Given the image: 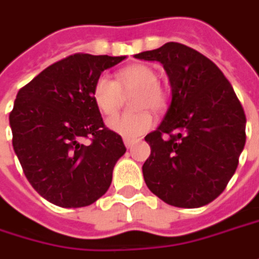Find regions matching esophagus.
Wrapping results in <instances>:
<instances>
[{
  "label": "esophagus",
  "mask_w": 259,
  "mask_h": 259,
  "mask_svg": "<svg viewBox=\"0 0 259 259\" xmlns=\"http://www.w3.org/2000/svg\"><path fill=\"white\" fill-rule=\"evenodd\" d=\"M139 141H135V139H124V145H126V148L130 149V148H133L135 145L138 144Z\"/></svg>",
  "instance_id": "obj_1"
}]
</instances>
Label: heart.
<instances>
[{"mask_svg":"<svg viewBox=\"0 0 259 259\" xmlns=\"http://www.w3.org/2000/svg\"><path fill=\"white\" fill-rule=\"evenodd\" d=\"M136 92L132 98L133 108L139 110L133 114H123L113 117L107 121L111 132L133 139L154 126V117L148 110L161 111L165 107V92L158 84V73L148 64H132L115 73V80L107 76H99L92 86V101L101 114L105 117L114 115L121 104V94Z\"/></svg>","mask_w":259,"mask_h":259,"instance_id":"b5f03b06","label":"heart"}]
</instances>
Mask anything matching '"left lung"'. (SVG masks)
I'll return each mask as SVG.
<instances>
[{
	"instance_id": "obj_1",
	"label": "left lung",
	"mask_w": 259,
	"mask_h": 259,
	"mask_svg": "<svg viewBox=\"0 0 259 259\" xmlns=\"http://www.w3.org/2000/svg\"><path fill=\"white\" fill-rule=\"evenodd\" d=\"M135 58L161 63L171 86L162 121L145 136L148 189L179 208L212 202L235 175L246 141V117L232 84L211 60L183 44L167 42Z\"/></svg>"
}]
</instances>
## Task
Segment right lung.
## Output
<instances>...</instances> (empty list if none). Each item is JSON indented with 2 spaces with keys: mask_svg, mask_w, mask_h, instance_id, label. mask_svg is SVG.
<instances>
[{
  "mask_svg": "<svg viewBox=\"0 0 259 259\" xmlns=\"http://www.w3.org/2000/svg\"><path fill=\"white\" fill-rule=\"evenodd\" d=\"M124 58L70 55L40 71L16 97L10 113L14 152L32 188L54 205H91L111 185L126 146L105 127L91 94L101 73ZM83 137L93 142L83 145Z\"/></svg>",
  "mask_w": 259,
  "mask_h": 259,
  "instance_id": "obj_1",
  "label": "right lung"
}]
</instances>
